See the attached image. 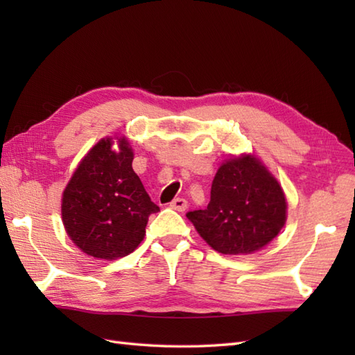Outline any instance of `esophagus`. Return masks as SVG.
I'll return each mask as SVG.
<instances>
[{"mask_svg": "<svg viewBox=\"0 0 355 355\" xmlns=\"http://www.w3.org/2000/svg\"><path fill=\"white\" fill-rule=\"evenodd\" d=\"M173 210H178V212H184V210L187 209V201L184 198H175L171 201L169 205Z\"/></svg>", "mask_w": 355, "mask_h": 355, "instance_id": "1", "label": "esophagus"}]
</instances>
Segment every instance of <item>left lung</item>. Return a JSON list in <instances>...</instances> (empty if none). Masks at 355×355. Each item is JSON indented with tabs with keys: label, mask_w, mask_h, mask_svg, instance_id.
I'll use <instances>...</instances> for the list:
<instances>
[{
	"label": "left lung",
	"mask_w": 355,
	"mask_h": 355,
	"mask_svg": "<svg viewBox=\"0 0 355 355\" xmlns=\"http://www.w3.org/2000/svg\"><path fill=\"white\" fill-rule=\"evenodd\" d=\"M186 216L216 252L248 254L267 245L281 232L286 202L266 166L244 155L218 169L207 207Z\"/></svg>",
	"instance_id": "1"
}]
</instances>
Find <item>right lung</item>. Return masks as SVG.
Wrapping results in <instances>:
<instances>
[{
  "label": "right lung",
  "instance_id": "obj_1",
  "mask_svg": "<svg viewBox=\"0 0 355 355\" xmlns=\"http://www.w3.org/2000/svg\"><path fill=\"white\" fill-rule=\"evenodd\" d=\"M101 140L84 157L62 197V221L82 252L99 259L132 253L145 238L148 218L160 207L150 201L132 171V149Z\"/></svg>",
  "mask_w": 355,
  "mask_h": 355
}]
</instances>
